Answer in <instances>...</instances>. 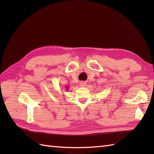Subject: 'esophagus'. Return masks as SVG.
<instances>
[{
  "label": "esophagus",
  "instance_id": "34e87169",
  "mask_svg": "<svg viewBox=\"0 0 154 154\" xmlns=\"http://www.w3.org/2000/svg\"><path fill=\"white\" fill-rule=\"evenodd\" d=\"M86 82H81L80 83V86L81 87H85L86 86Z\"/></svg>",
  "mask_w": 154,
  "mask_h": 154
}]
</instances>
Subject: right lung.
Segmentation results:
<instances>
[{
	"instance_id": "right-lung-1",
	"label": "right lung",
	"mask_w": 154,
	"mask_h": 154,
	"mask_svg": "<svg viewBox=\"0 0 154 154\" xmlns=\"http://www.w3.org/2000/svg\"><path fill=\"white\" fill-rule=\"evenodd\" d=\"M66 89H69V87H66Z\"/></svg>"
}]
</instances>
